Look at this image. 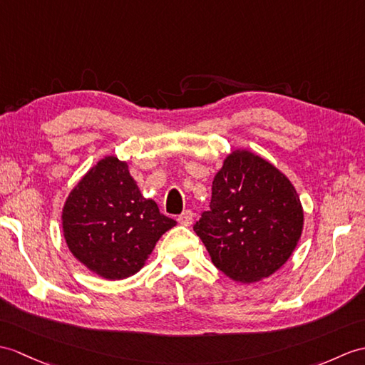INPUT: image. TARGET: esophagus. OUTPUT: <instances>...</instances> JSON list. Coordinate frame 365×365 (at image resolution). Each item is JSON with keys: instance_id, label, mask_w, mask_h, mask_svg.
I'll return each instance as SVG.
<instances>
[{"instance_id": "esophagus-1", "label": "esophagus", "mask_w": 365, "mask_h": 365, "mask_svg": "<svg viewBox=\"0 0 365 365\" xmlns=\"http://www.w3.org/2000/svg\"><path fill=\"white\" fill-rule=\"evenodd\" d=\"M192 217H194L192 211L186 210V211H183V213L179 216V219H177V221H179V224H182V225H185V227H190V225L192 224Z\"/></svg>"}]
</instances>
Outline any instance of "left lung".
<instances>
[{"mask_svg":"<svg viewBox=\"0 0 365 365\" xmlns=\"http://www.w3.org/2000/svg\"><path fill=\"white\" fill-rule=\"evenodd\" d=\"M303 230V208L289 179L250 150H233L211 186L210 210L194 232L213 264L235 282L255 283L289 259Z\"/></svg>","mask_w":365,"mask_h":365,"instance_id":"obj_1","label":"left lung"}]
</instances>
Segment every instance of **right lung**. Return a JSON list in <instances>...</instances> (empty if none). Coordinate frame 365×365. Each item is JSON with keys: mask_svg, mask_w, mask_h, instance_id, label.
<instances>
[{"mask_svg": "<svg viewBox=\"0 0 365 365\" xmlns=\"http://www.w3.org/2000/svg\"><path fill=\"white\" fill-rule=\"evenodd\" d=\"M177 222L144 199L129 166L108 155L74 186L62 210L68 249L106 279L137 274L157 241Z\"/></svg>", "mask_w": 365, "mask_h": 365, "instance_id": "obj_1", "label": "right lung"}]
</instances>
